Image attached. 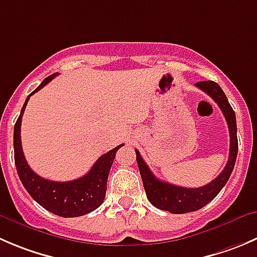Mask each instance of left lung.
Instances as JSON below:
<instances>
[{"label":"left lung","instance_id":"left-lung-1","mask_svg":"<svg viewBox=\"0 0 257 257\" xmlns=\"http://www.w3.org/2000/svg\"><path fill=\"white\" fill-rule=\"evenodd\" d=\"M197 88L205 91L217 103L225 115L230 131V154H228L227 164L223 171L208 184L198 188H187V187L174 186L167 182L159 181L151 172L149 167L142 158L141 153L136 149L137 163L141 172L142 181L146 189L147 198L154 207L159 210L168 211L171 213H187L197 211L207 205L220 193L230 178L232 169L235 167L236 157H237V126H236V115L232 106L228 103L225 93L215 81H200L196 84Z\"/></svg>","mask_w":257,"mask_h":257}]
</instances>
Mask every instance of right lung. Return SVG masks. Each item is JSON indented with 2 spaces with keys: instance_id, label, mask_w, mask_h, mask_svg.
Listing matches in <instances>:
<instances>
[{
  "instance_id": "obj_1",
  "label": "right lung",
  "mask_w": 257,
  "mask_h": 257,
  "mask_svg": "<svg viewBox=\"0 0 257 257\" xmlns=\"http://www.w3.org/2000/svg\"><path fill=\"white\" fill-rule=\"evenodd\" d=\"M57 74L47 76L25 101L14 129L15 164L29 195L50 212L61 217H79L96 210L105 198L106 181L115 153L123 144L103 154L85 176L69 182H55L37 176L29 167L22 152L21 120L30 96L49 84Z\"/></svg>"
}]
</instances>
